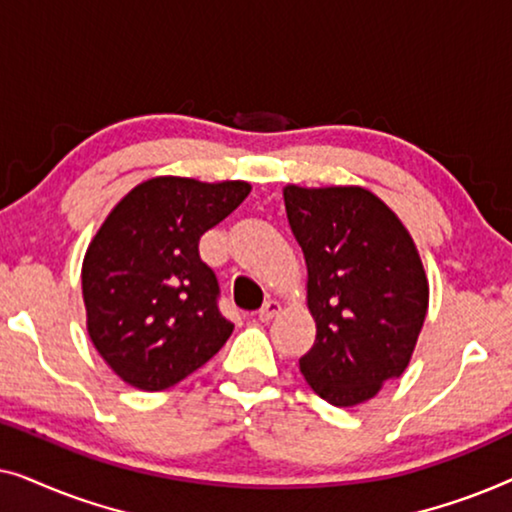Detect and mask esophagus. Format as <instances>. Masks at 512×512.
Returning a JSON list of instances; mask_svg holds the SVG:
<instances>
[{
	"instance_id": "34e87169",
	"label": "esophagus",
	"mask_w": 512,
	"mask_h": 512,
	"mask_svg": "<svg viewBox=\"0 0 512 512\" xmlns=\"http://www.w3.org/2000/svg\"><path fill=\"white\" fill-rule=\"evenodd\" d=\"M279 310H282V305H279L277 300H268V303H265V305L261 307V310H258V319H261L263 324H268L270 319L277 317Z\"/></svg>"
}]
</instances>
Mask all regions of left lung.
<instances>
[{
	"mask_svg": "<svg viewBox=\"0 0 512 512\" xmlns=\"http://www.w3.org/2000/svg\"><path fill=\"white\" fill-rule=\"evenodd\" d=\"M284 207L317 326L300 373L326 403L354 408L408 368L429 310L422 256L394 209L363 186L286 184Z\"/></svg>",
	"mask_w": 512,
	"mask_h": 512,
	"instance_id": "left-lung-1",
	"label": "left lung"
}]
</instances>
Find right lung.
I'll return each mask as SVG.
<instances>
[{
  "instance_id": "add662e5",
  "label": "right lung",
  "mask_w": 512,
  "mask_h": 512,
  "mask_svg": "<svg viewBox=\"0 0 512 512\" xmlns=\"http://www.w3.org/2000/svg\"><path fill=\"white\" fill-rule=\"evenodd\" d=\"M251 184L151 177L116 202L81 265L90 342L130 387L163 391L212 359L233 333L200 237L242 205Z\"/></svg>"
}]
</instances>
